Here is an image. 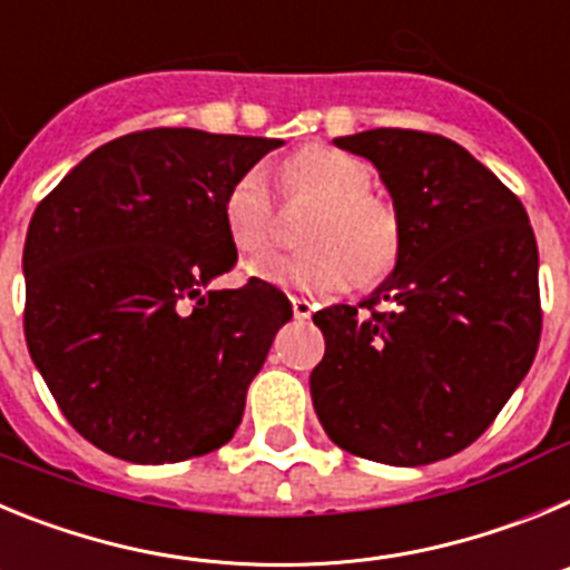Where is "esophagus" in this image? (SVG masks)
<instances>
[{
    "instance_id": "34e87169",
    "label": "esophagus",
    "mask_w": 570,
    "mask_h": 570,
    "mask_svg": "<svg viewBox=\"0 0 570 570\" xmlns=\"http://www.w3.org/2000/svg\"><path fill=\"white\" fill-rule=\"evenodd\" d=\"M291 305H294L296 320H311V314H314V305L305 296H291Z\"/></svg>"
}]
</instances>
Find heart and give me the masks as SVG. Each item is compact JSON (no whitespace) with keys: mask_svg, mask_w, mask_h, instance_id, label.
I'll use <instances>...</instances> for the list:
<instances>
[{"mask_svg":"<svg viewBox=\"0 0 570 570\" xmlns=\"http://www.w3.org/2000/svg\"><path fill=\"white\" fill-rule=\"evenodd\" d=\"M367 163L325 145H308L285 156L276 168V188L288 205L314 208L302 228V250L291 259L250 262L248 274L271 285H291L305 294H342L362 282L380 285L396 268L402 223L394 205L371 194ZM223 225L242 256L274 248L276 208L259 170L236 176L223 199Z\"/></svg>","mask_w":570,"mask_h":570,"instance_id":"b5f03b06","label":"heart"}]
</instances>
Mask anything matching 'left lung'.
Here are the masks:
<instances>
[{
    "instance_id": "obj_1",
    "label": "left lung",
    "mask_w": 570,
    "mask_h": 570,
    "mask_svg": "<svg viewBox=\"0 0 570 570\" xmlns=\"http://www.w3.org/2000/svg\"><path fill=\"white\" fill-rule=\"evenodd\" d=\"M380 170L402 223L394 274L314 314L311 400L347 454L428 465L485 434L540 347V254L522 203L462 145L374 128L334 139Z\"/></svg>"
}]
</instances>
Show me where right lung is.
Masks as SVG:
<instances>
[{
  "label": "right lung",
  "instance_id": "add662e5",
  "mask_svg": "<svg viewBox=\"0 0 570 570\" xmlns=\"http://www.w3.org/2000/svg\"><path fill=\"white\" fill-rule=\"evenodd\" d=\"M279 139L154 128L88 154L24 236V340L65 420L110 456L163 465L234 436L276 331L271 282L236 265L223 199Z\"/></svg>",
  "mask_w": 570,
  "mask_h": 570
}]
</instances>
